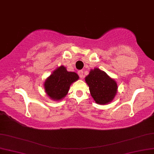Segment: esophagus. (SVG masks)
I'll return each instance as SVG.
<instances>
[{"label": "esophagus", "mask_w": 154, "mask_h": 154, "mask_svg": "<svg viewBox=\"0 0 154 154\" xmlns=\"http://www.w3.org/2000/svg\"><path fill=\"white\" fill-rule=\"evenodd\" d=\"M78 74H79V76L80 77V78H82L83 77V71L82 70H80V71H79V72H78Z\"/></svg>", "instance_id": "obj_1"}]
</instances>
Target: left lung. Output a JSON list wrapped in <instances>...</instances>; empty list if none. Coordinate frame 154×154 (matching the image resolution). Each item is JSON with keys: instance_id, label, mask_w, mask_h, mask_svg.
Instances as JSON below:
<instances>
[{"instance_id": "obj_1", "label": "left lung", "mask_w": 154, "mask_h": 154, "mask_svg": "<svg viewBox=\"0 0 154 154\" xmlns=\"http://www.w3.org/2000/svg\"><path fill=\"white\" fill-rule=\"evenodd\" d=\"M91 96L98 105H107L114 99L118 91L116 80L99 68L91 69L85 77Z\"/></svg>"}]
</instances>
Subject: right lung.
<instances>
[{"mask_svg":"<svg viewBox=\"0 0 154 154\" xmlns=\"http://www.w3.org/2000/svg\"><path fill=\"white\" fill-rule=\"evenodd\" d=\"M79 79L74 72H68L65 66L61 65L47 78L44 82L45 91L51 100L59 101L65 98L73 82Z\"/></svg>","mask_w":154,"mask_h":154,"instance_id":"obj_1","label":"right lung"}]
</instances>
